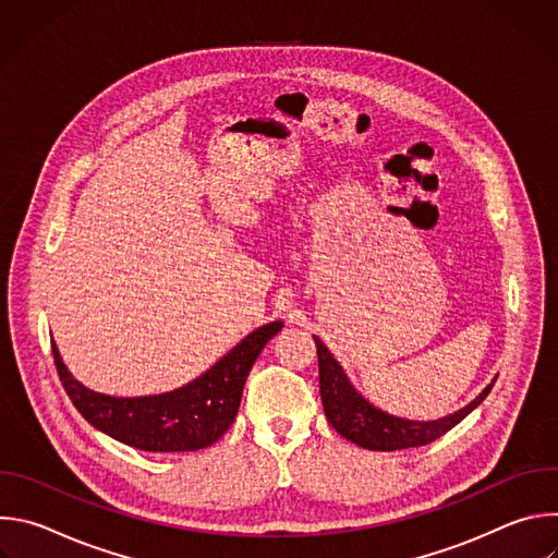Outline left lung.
<instances>
[{"label":"left lung","instance_id":"8db88e82","mask_svg":"<svg viewBox=\"0 0 558 558\" xmlns=\"http://www.w3.org/2000/svg\"><path fill=\"white\" fill-rule=\"evenodd\" d=\"M317 349V366H320V395L323 407L329 424L349 441L366 448V450H402V448H415L426 446L441 435H446L450 428H454L461 420H465L476 407H480L488 392L495 386V379L480 392L476 400H472L465 409L441 417L437 422H411L402 417H392L379 409H375L371 402L351 386L349 377L344 375L342 366L336 362L331 351L315 338Z\"/></svg>","mask_w":558,"mask_h":558}]
</instances>
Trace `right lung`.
<instances>
[{"label":"right lung","mask_w":558,"mask_h":558,"mask_svg":"<svg viewBox=\"0 0 558 558\" xmlns=\"http://www.w3.org/2000/svg\"><path fill=\"white\" fill-rule=\"evenodd\" d=\"M280 329V320L256 329L194 381L147 397L95 392L70 375L54 342L52 355L74 409L97 430L147 452H187L211 446L233 424L247 375Z\"/></svg>","instance_id":"obj_1"}]
</instances>
